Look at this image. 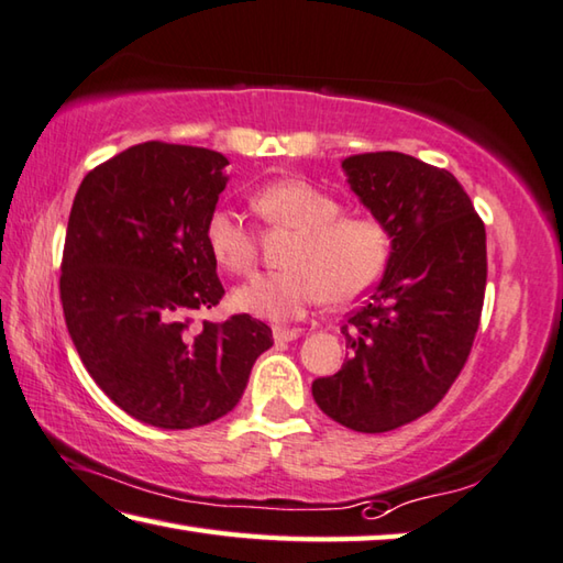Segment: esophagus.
<instances>
[{
  "instance_id": "obj_1",
  "label": "esophagus",
  "mask_w": 563,
  "mask_h": 563,
  "mask_svg": "<svg viewBox=\"0 0 563 563\" xmlns=\"http://www.w3.org/2000/svg\"><path fill=\"white\" fill-rule=\"evenodd\" d=\"M300 330H290V327H273V340L275 342H292Z\"/></svg>"
}]
</instances>
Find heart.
I'll return each instance as SVG.
<instances>
[{
  "instance_id": "1",
  "label": "heart",
  "mask_w": 563,
  "mask_h": 563,
  "mask_svg": "<svg viewBox=\"0 0 563 563\" xmlns=\"http://www.w3.org/2000/svg\"><path fill=\"white\" fill-rule=\"evenodd\" d=\"M251 207L265 227L292 231L283 263L288 268L251 280L233 305L263 320H295L324 298L342 305L372 290L391 258V233L372 213H342V201L305 179H278L253 191ZM203 239L223 271L251 275L258 265V231L236 211L217 207Z\"/></svg>"
}]
</instances>
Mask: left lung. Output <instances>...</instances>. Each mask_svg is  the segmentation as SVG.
<instances>
[{"mask_svg":"<svg viewBox=\"0 0 563 563\" xmlns=\"http://www.w3.org/2000/svg\"><path fill=\"white\" fill-rule=\"evenodd\" d=\"M342 167L391 233V258L342 322L350 360L312 396L332 421L386 433L433 411L463 372L485 300V223L451 172L411 155L369 152Z\"/></svg>","mask_w":563,"mask_h":563,"instance_id":"left-lung-1","label":"left lung"}]
</instances>
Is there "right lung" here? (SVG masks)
<instances>
[{"instance_id":"obj_1","label":"right lung","mask_w":563,"mask_h":563,"mask_svg":"<svg viewBox=\"0 0 563 563\" xmlns=\"http://www.w3.org/2000/svg\"><path fill=\"white\" fill-rule=\"evenodd\" d=\"M227 165L142 142L88 172L68 217L58 290L80 362L122 411L169 431L227 416L273 346L246 312L197 322L227 292L203 239Z\"/></svg>"}]
</instances>
